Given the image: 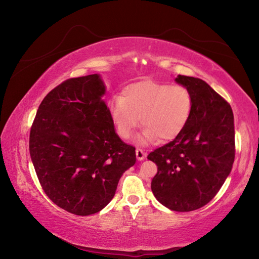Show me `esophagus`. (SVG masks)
<instances>
[{
  "instance_id": "34e87169",
  "label": "esophagus",
  "mask_w": 259,
  "mask_h": 259,
  "mask_svg": "<svg viewBox=\"0 0 259 259\" xmlns=\"http://www.w3.org/2000/svg\"><path fill=\"white\" fill-rule=\"evenodd\" d=\"M136 156H137V159H138L139 161H142V160L145 159L146 153L144 152V151L142 150V148H136Z\"/></svg>"
}]
</instances>
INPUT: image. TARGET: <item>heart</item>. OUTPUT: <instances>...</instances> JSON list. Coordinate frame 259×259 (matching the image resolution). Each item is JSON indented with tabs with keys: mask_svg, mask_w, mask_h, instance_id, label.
Masks as SVG:
<instances>
[{
	"mask_svg": "<svg viewBox=\"0 0 259 259\" xmlns=\"http://www.w3.org/2000/svg\"><path fill=\"white\" fill-rule=\"evenodd\" d=\"M109 114L116 134L129 139L140 124V142H168L185 128L193 109L191 91L181 84L144 81L126 87L109 100Z\"/></svg>",
	"mask_w": 259,
	"mask_h": 259,
	"instance_id": "heart-1",
	"label": "heart"
}]
</instances>
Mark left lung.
Segmentation results:
<instances>
[{"mask_svg": "<svg viewBox=\"0 0 259 259\" xmlns=\"http://www.w3.org/2000/svg\"><path fill=\"white\" fill-rule=\"evenodd\" d=\"M193 97L190 120L176 138L155 148L152 179L156 200L174 211H193L210 202L229 176L235 156L234 116L230 104L201 78L178 75Z\"/></svg>", "mask_w": 259, "mask_h": 259, "instance_id": "obj_1", "label": "left lung"}]
</instances>
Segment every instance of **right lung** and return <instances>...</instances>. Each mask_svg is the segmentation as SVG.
<instances>
[{
    "label": "right lung",
    "mask_w": 259,
    "mask_h": 259,
    "mask_svg": "<svg viewBox=\"0 0 259 259\" xmlns=\"http://www.w3.org/2000/svg\"><path fill=\"white\" fill-rule=\"evenodd\" d=\"M98 74L72 77L48 94L29 134V153L42 190L66 211L102 210L136 162V148L114 130Z\"/></svg>",
    "instance_id": "obj_1"
}]
</instances>
